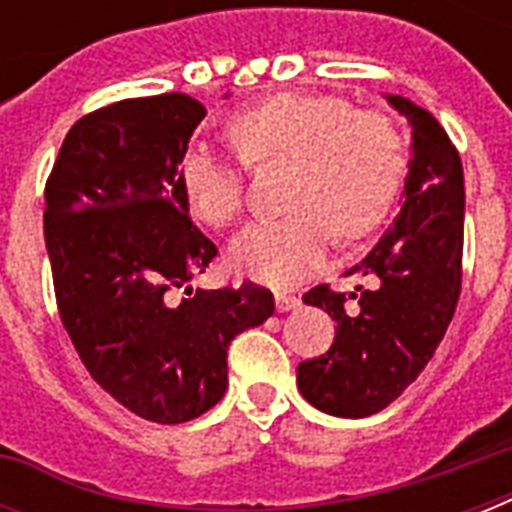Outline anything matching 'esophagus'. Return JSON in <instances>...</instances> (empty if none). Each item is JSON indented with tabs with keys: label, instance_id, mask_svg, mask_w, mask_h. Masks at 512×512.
<instances>
[{
	"label": "esophagus",
	"instance_id": "34e87169",
	"mask_svg": "<svg viewBox=\"0 0 512 512\" xmlns=\"http://www.w3.org/2000/svg\"><path fill=\"white\" fill-rule=\"evenodd\" d=\"M300 308V300L292 295H276V311L279 313H289V311H297Z\"/></svg>",
	"mask_w": 512,
	"mask_h": 512
}]
</instances>
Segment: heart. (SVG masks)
Segmentation results:
<instances>
[{
    "instance_id": "1",
    "label": "heart",
    "mask_w": 512,
    "mask_h": 512,
    "mask_svg": "<svg viewBox=\"0 0 512 512\" xmlns=\"http://www.w3.org/2000/svg\"><path fill=\"white\" fill-rule=\"evenodd\" d=\"M228 135L249 164L295 167L287 193L292 215L247 225L228 249L233 271L271 287H292L324 263L329 227L342 241L372 233L404 183L406 148L396 124L356 114L340 98L281 92L239 111ZM177 177L201 223L220 228L239 217L244 175L236 159L193 143Z\"/></svg>"
}]
</instances>
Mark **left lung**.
<instances>
[{"label": "left lung", "instance_id": "1", "mask_svg": "<svg viewBox=\"0 0 512 512\" xmlns=\"http://www.w3.org/2000/svg\"><path fill=\"white\" fill-rule=\"evenodd\" d=\"M412 130L401 209L374 249L345 276H366L347 297L316 287L303 297L337 321L335 342L297 366L308 404L335 417H369L393 404L425 369L457 308L462 284L465 183L460 154L436 116L409 98L385 95Z\"/></svg>", "mask_w": 512, "mask_h": 512}]
</instances>
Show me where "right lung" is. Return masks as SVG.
Listing matches in <instances>:
<instances>
[{
	"instance_id": "right-lung-1",
	"label": "right lung",
	"mask_w": 512,
	"mask_h": 512,
	"mask_svg": "<svg viewBox=\"0 0 512 512\" xmlns=\"http://www.w3.org/2000/svg\"><path fill=\"white\" fill-rule=\"evenodd\" d=\"M183 92L130 98L68 130L44 188V244L68 337L92 380L159 425L228 388V345L273 316L255 284L193 289L217 247L188 217L180 159L199 122ZM184 289L180 301L169 292Z\"/></svg>"
}]
</instances>
